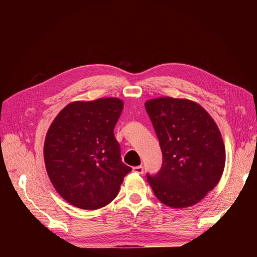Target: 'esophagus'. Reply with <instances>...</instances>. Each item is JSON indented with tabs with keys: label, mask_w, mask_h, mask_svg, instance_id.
<instances>
[{
	"label": "esophagus",
	"mask_w": 257,
	"mask_h": 257,
	"mask_svg": "<svg viewBox=\"0 0 257 257\" xmlns=\"http://www.w3.org/2000/svg\"><path fill=\"white\" fill-rule=\"evenodd\" d=\"M133 172L136 173V174L142 175L144 173V167L142 165L141 166H135V167H133Z\"/></svg>",
	"instance_id": "obj_1"
}]
</instances>
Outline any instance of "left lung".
<instances>
[{
	"label": "left lung",
	"mask_w": 257,
	"mask_h": 257,
	"mask_svg": "<svg viewBox=\"0 0 257 257\" xmlns=\"http://www.w3.org/2000/svg\"><path fill=\"white\" fill-rule=\"evenodd\" d=\"M146 110L163 154L160 172L147 180L157 198L172 208L197 204L215 188L225 166V146L214 120L190 99L147 100Z\"/></svg>",
	"instance_id": "1"
}]
</instances>
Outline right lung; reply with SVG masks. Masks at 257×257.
<instances>
[{
	"instance_id": "add662e5",
	"label": "right lung",
	"mask_w": 257,
	"mask_h": 257,
	"mask_svg": "<svg viewBox=\"0 0 257 257\" xmlns=\"http://www.w3.org/2000/svg\"><path fill=\"white\" fill-rule=\"evenodd\" d=\"M123 109L120 98H98L65 106L53 120L44 160L54 189L71 205L85 210L114 199L132 168L121 160L113 128Z\"/></svg>"
}]
</instances>
